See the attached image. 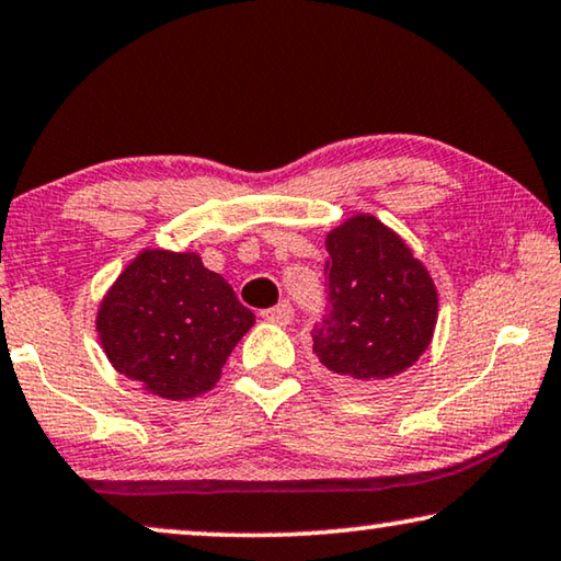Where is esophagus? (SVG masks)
<instances>
[{
    "mask_svg": "<svg viewBox=\"0 0 561 561\" xmlns=\"http://www.w3.org/2000/svg\"><path fill=\"white\" fill-rule=\"evenodd\" d=\"M264 318L270 322H277V325H289V322H291V307L287 302H282L277 307H270V310H264Z\"/></svg>",
    "mask_w": 561,
    "mask_h": 561,
    "instance_id": "34e87169",
    "label": "esophagus"
}]
</instances>
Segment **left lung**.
Masks as SVG:
<instances>
[{
    "instance_id": "left-lung-1",
    "label": "left lung",
    "mask_w": 561,
    "mask_h": 561,
    "mask_svg": "<svg viewBox=\"0 0 561 561\" xmlns=\"http://www.w3.org/2000/svg\"><path fill=\"white\" fill-rule=\"evenodd\" d=\"M325 314L312 351L345 386H370L407 370L427 351L437 289L397 233L356 216L328 233Z\"/></svg>"
}]
</instances>
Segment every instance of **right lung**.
Listing matches in <instances>:
<instances>
[{
    "instance_id": "add662e5",
    "label": "right lung",
    "mask_w": 561,
    "mask_h": 561,
    "mask_svg": "<svg viewBox=\"0 0 561 561\" xmlns=\"http://www.w3.org/2000/svg\"><path fill=\"white\" fill-rule=\"evenodd\" d=\"M96 325L122 376L180 401L218 381L254 312L198 254L141 251L108 289Z\"/></svg>"
}]
</instances>
